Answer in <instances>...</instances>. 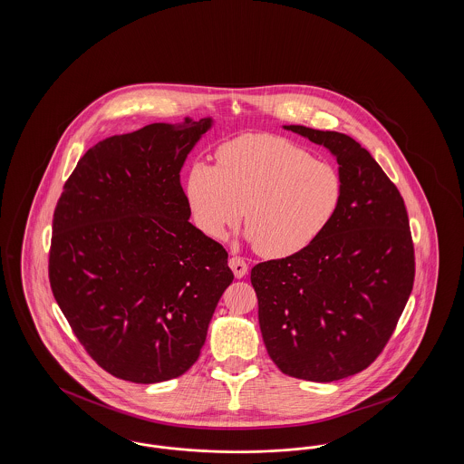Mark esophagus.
<instances>
[{
  "instance_id": "1",
  "label": "esophagus",
  "mask_w": 464,
  "mask_h": 464,
  "mask_svg": "<svg viewBox=\"0 0 464 464\" xmlns=\"http://www.w3.org/2000/svg\"><path fill=\"white\" fill-rule=\"evenodd\" d=\"M229 267L233 269V273H235V276L237 278H243L245 275H246V269H248V266L246 263L243 261L242 257H238V256H233V257H229Z\"/></svg>"
}]
</instances>
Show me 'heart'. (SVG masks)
Instances as JSON below:
<instances>
[{
  "label": "heart",
  "instance_id": "obj_1",
  "mask_svg": "<svg viewBox=\"0 0 464 464\" xmlns=\"http://www.w3.org/2000/svg\"><path fill=\"white\" fill-rule=\"evenodd\" d=\"M216 158L218 167L195 161L184 180L191 218L208 238L221 240L243 218L263 256L288 257L314 242L339 208V172L287 137L243 133Z\"/></svg>",
  "mask_w": 464,
  "mask_h": 464
}]
</instances>
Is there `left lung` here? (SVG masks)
Wrapping results in <instances>:
<instances>
[{
	"label": "left lung",
	"mask_w": 464,
	"mask_h": 464,
	"mask_svg": "<svg viewBox=\"0 0 464 464\" xmlns=\"http://www.w3.org/2000/svg\"><path fill=\"white\" fill-rule=\"evenodd\" d=\"M339 163L343 198L304 250L252 267L266 350L290 377L332 382L384 350L414 285V243L397 186L346 133L288 125Z\"/></svg>",
	"instance_id": "8db88e82"
}]
</instances>
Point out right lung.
Segmentation results:
<instances>
[{
  "instance_id": "obj_1",
  "label": "right lung",
  "mask_w": 464,
  "mask_h": 464,
  "mask_svg": "<svg viewBox=\"0 0 464 464\" xmlns=\"http://www.w3.org/2000/svg\"><path fill=\"white\" fill-rule=\"evenodd\" d=\"M210 118L112 135L80 158L52 224L48 278L87 353L111 375L184 374L233 282L227 252L189 222L180 169Z\"/></svg>"
}]
</instances>
